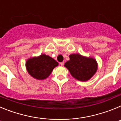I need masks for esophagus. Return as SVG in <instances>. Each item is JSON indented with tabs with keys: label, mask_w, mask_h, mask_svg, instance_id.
<instances>
[{
	"label": "esophagus",
	"mask_w": 121,
	"mask_h": 121,
	"mask_svg": "<svg viewBox=\"0 0 121 121\" xmlns=\"http://www.w3.org/2000/svg\"><path fill=\"white\" fill-rule=\"evenodd\" d=\"M64 62H60V65H64Z\"/></svg>",
	"instance_id": "esophagus-1"
}]
</instances>
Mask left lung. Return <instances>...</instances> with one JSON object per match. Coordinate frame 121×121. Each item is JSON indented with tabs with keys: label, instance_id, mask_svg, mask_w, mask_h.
I'll use <instances>...</instances> for the list:
<instances>
[{
	"label": "left lung",
	"instance_id": "left-lung-1",
	"mask_svg": "<svg viewBox=\"0 0 121 121\" xmlns=\"http://www.w3.org/2000/svg\"><path fill=\"white\" fill-rule=\"evenodd\" d=\"M70 60L65 64L73 77L81 81L89 80L98 68L96 60L91 57H84L79 54L70 55Z\"/></svg>",
	"mask_w": 121,
	"mask_h": 121
}]
</instances>
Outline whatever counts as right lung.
<instances>
[{"label":"right lung","mask_w":121,"mask_h":121,"mask_svg":"<svg viewBox=\"0 0 121 121\" xmlns=\"http://www.w3.org/2000/svg\"><path fill=\"white\" fill-rule=\"evenodd\" d=\"M58 63L45 54L30 59L26 61V67L29 74L37 79H44L52 72Z\"/></svg>","instance_id":"right-lung-1"}]
</instances>
